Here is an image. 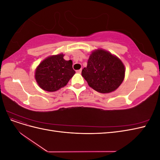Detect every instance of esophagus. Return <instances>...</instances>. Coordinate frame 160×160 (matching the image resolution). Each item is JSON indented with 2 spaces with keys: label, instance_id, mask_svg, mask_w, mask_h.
Wrapping results in <instances>:
<instances>
[{
  "label": "esophagus",
  "instance_id": "1",
  "mask_svg": "<svg viewBox=\"0 0 160 160\" xmlns=\"http://www.w3.org/2000/svg\"><path fill=\"white\" fill-rule=\"evenodd\" d=\"M81 69H79V70H77L76 71V72H77V73H81Z\"/></svg>",
  "mask_w": 160,
  "mask_h": 160
}]
</instances>
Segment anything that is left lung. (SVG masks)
<instances>
[{
	"instance_id": "8db88e82",
	"label": "left lung",
	"mask_w": 160,
	"mask_h": 160,
	"mask_svg": "<svg viewBox=\"0 0 160 160\" xmlns=\"http://www.w3.org/2000/svg\"><path fill=\"white\" fill-rule=\"evenodd\" d=\"M81 75L94 90L108 93L117 89L125 77V67L119 59L103 49L91 53Z\"/></svg>"
}]
</instances>
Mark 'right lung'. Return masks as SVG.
Listing matches in <instances>:
<instances>
[{"label": "right lung", "mask_w": 160, "mask_h": 160, "mask_svg": "<svg viewBox=\"0 0 160 160\" xmlns=\"http://www.w3.org/2000/svg\"><path fill=\"white\" fill-rule=\"evenodd\" d=\"M63 55H53L42 61L35 71V79L43 90L53 92L65 86L75 71L71 60L65 61Z\"/></svg>", "instance_id": "add662e5"}]
</instances>
